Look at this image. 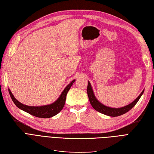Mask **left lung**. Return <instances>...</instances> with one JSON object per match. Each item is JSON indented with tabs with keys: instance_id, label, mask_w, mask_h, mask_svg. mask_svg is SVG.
Listing matches in <instances>:
<instances>
[{
	"instance_id": "1",
	"label": "left lung",
	"mask_w": 154,
	"mask_h": 154,
	"mask_svg": "<svg viewBox=\"0 0 154 154\" xmlns=\"http://www.w3.org/2000/svg\"><path fill=\"white\" fill-rule=\"evenodd\" d=\"M143 92H144V90L142 91V92L139 94V96L137 97V98L132 102V103H130L127 106L121 107V108H111V107L106 106L103 105L96 99V97L94 94V92H93L91 83L89 82H88L87 94L92 106L96 110L99 112L106 116H112V117H116V116H119L121 115H123L125 113H127V112H128L130 109H132L135 106V105L137 103L139 100L140 99V97L143 95Z\"/></svg>"
}]
</instances>
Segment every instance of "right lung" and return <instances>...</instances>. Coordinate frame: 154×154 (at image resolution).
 <instances>
[{
  "label": "right lung",
  "instance_id": "right-lung-1",
  "mask_svg": "<svg viewBox=\"0 0 154 154\" xmlns=\"http://www.w3.org/2000/svg\"><path fill=\"white\" fill-rule=\"evenodd\" d=\"M74 82H75V80H72L65 88V89L62 92V94L58 97V99L57 101H55L54 103L50 105L40 106H27L21 103L20 102L17 100L15 97L13 96L10 88H8V91L13 101L18 109L24 110L26 112L30 114L31 115L35 116V117L41 118H49L58 114L62 110L65 105V102H66L67 92Z\"/></svg>",
  "mask_w": 154,
  "mask_h": 154
}]
</instances>
